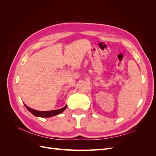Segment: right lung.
Returning <instances> with one entry per match:
<instances>
[{
    "label": "right lung",
    "instance_id": "obj_1",
    "mask_svg": "<svg viewBox=\"0 0 156 156\" xmlns=\"http://www.w3.org/2000/svg\"><path fill=\"white\" fill-rule=\"evenodd\" d=\"M25 107L27 108V110L29 112H30L33 115L37 117H42V118H49L51 116H54L55 115H57L62 113L66 108L67 107V105H66L62 108H60V109H56V110H53V111H36L34 109H32V108L28 107L27 105L24 104Z\"/></svg>",
    "mask_w": 156,
    "mask_h": 156
}]
</instances>
